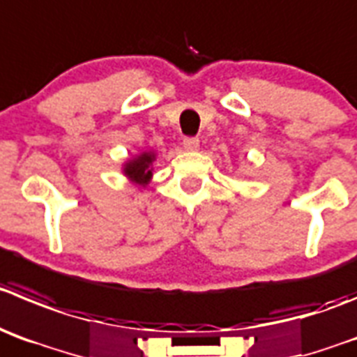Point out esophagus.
<instances>
[{"mask_svg":"<svg viewBox=\"0 0 357 357\" xmlns=\"http://www.w3.org/2000/svg\"><path fill=\"white\" fill-rule=\"evenodd\" d=\"M183 148H185L186 151H197V149H199V139L186 137L185 141H183Z\"/></svg>","mask_w":357,"mask_h":357,"instance_id":"34e87169","label":"esophagus"}]
</instances>
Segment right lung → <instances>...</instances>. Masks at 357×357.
<instances>
[{
    "mask_svg": "<svg viewBox=\"0 0 357 357\" xmlns=\"http://www.w3.org/2000/svg\"><path fill=\"white\" fill-rule=\"evenodd\" d=\"M156 160L155 151H144L141 155H135L133 158L126 160L123 165V174L133 183V185L144 188L149 185L153 178V162Z\"/></svg>",
    "mask_w": 357,
    "mask_h": 357,
    "instance_id": "obj_1",
    "label": "right lung"
}]
</instances>
